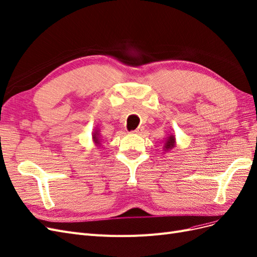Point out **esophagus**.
Returning a JSON list of instances; mask_svg holds the SVG:
<instances>
[{
    "mask_svg": "<svg viewBox=\"0 0 257 257\" xmlns=\"http://www.w3.org/2000/svg\"><path fill=\"white\" fill-rule=\"evenodd\" d=\"M145 131V127L144 126H139L137 130H135L134 132H133V133H135V134H141V133H143Z\"/></svg>",
    "mask_w": 257,
    "mask_h": 257,
    "instance_id": "1",
    "label": "esophagus"
}]
</instances>
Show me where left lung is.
<instances>
[{
  "label": "left lung",
  "instance_id": "8db88e82",
  "mask_svg": "<svg viewBox=\"0 0 257 257\" xmlns=\"http://www.w3.org/2000/svg\"><path fill=\"white\" fill-rule=\"evenodd\" d=\"M174 147H175V137H174V135H170L166 139L164 149H165V151H169V150L173 149Z\"/></svg>",
  "mask_w": 257,
  "mask_h": 257
}]
</instances>
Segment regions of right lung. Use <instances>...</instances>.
Returning <instances> with one entry per match:
<instances>
[{"instance_id": "right-lung-1", "label": "right lung", "mask_w": 257, "mask_h": 257, "mask_svg": "<svg viewBox=\"0 0 257 257\" xmlns=\"http://www.w3.org/2000/svg\"><path fill=\"white\" fill-rule=\"evenodd\" d=\"M92 139H93L94 144H95L96 146L101 145V143H100V134H99V131H94V133L92 134Z\"/></svg>"}]
</instances>
